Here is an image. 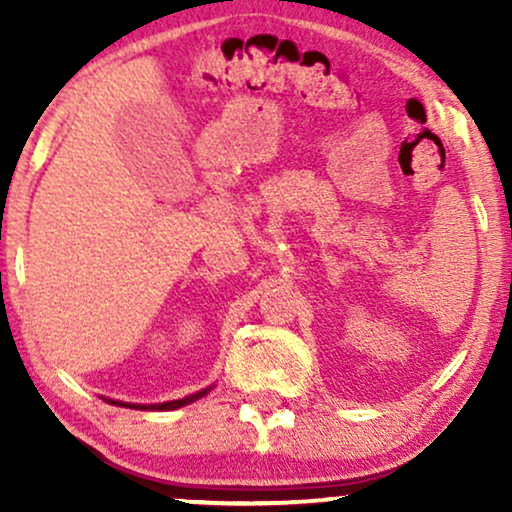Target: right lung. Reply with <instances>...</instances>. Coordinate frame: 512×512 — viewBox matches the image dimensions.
<instances>
[{
	"label": "right lung",
	"instance_id": "right-lung-1",
	"mask_svg": "<svg viewBox=\"0 0 512 512\" xmlns=\"http://www.w3.org/2000/svg\"><path fill=\"white\" fill-rule=\"evenodd\" d=\"M209 390H211V387H204V390H199V392H195V395H190V397H185V399H170V402H158V404H132V402H120V399H110V397H103V399L108 404H115V407L142 409V411H146V409H151V411H170V409H180V407H185V404L197 402V399L207 395Z\"/></svg>",
	"mask_w": 512,
	"mask_h": 512
}]
</instances>
